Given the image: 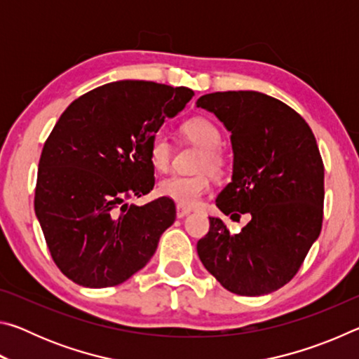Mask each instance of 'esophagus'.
<instances>
[{
  "mask_svg": "<svg viewBox=\"0 0 359 359\" xmlns=\"http://www.w3.org/2000/svg\"><path fill=\"white\" fill-rule=\"evenodd\" d=\"M190 209H185V208H180V205H177V209H175V215H177V218H184L187 215H190Z\"/></svg>",
  "mask_w": 359,
  "mask_h": 359,
  "instance_id": "obj_1",
  "label": "esophagus"
}]
</instances>
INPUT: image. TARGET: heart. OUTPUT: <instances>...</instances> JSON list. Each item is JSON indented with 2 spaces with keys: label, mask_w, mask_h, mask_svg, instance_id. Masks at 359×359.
Listing matches in <instances>:
<instances>
[{
  "label": "heart",
  "mask_w": 359,
  "mask_h": 359,
  "mask_svg": "<svg viewBox=\"0 0 359 359\" xmlns=\"http://www.w3.org/2000/svg\"><path fill=\"white\" fill-rule=\"evenodd\" d=\"M187 141L203 149L198 160V174L193 175H169L158 184V193L171 199L180 208H194L210 191L212 175H222L226 171L228 160L220 145L223 142L222 131L210 118L194 117L180 126ZM149 156L151 165L158 171H166L172 160V144L166 133L158 131L150 139Z\"/></svg>",
  "instance_id": "1"
}]
</instances>
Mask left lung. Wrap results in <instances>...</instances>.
I'll list each match as a JSON object with an SVG mask.
<instances>
[{"label": "left lung", "instance_id": "1", "mask_svg": "<svg viewBox=\"0 0 359 359\" xmlns=\"http://www.w3.org/2000/svg\"><path fill=\"white\" fill-rule=\"evenodd\" d=\"M196 106L231 133L233 177L217 208L233 220L252 217L238 234L209 217L199 259L231 293H272L296 276L320 236L325 168L317 141L299 114L264 93H209Z\"/></svg>", "mask_w": 359, "mask_h": 359}]
</instances>
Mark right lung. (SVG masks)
I'll return each mask as SVG.
<instances>
[{"instance_id":"obj_1","label":"right lung","mask_w":359,"mask_h":359,"mask_svg":"<svg viewBox=\"0 0 359 359\" xmlns=\"http://www.w3.org/2000/svg\"><path fill=\"white\" fill-rule=\"evenodd\" d=\"M193 90L120 81L72 101L47 137L39 160L34 212L58 269L88 288L115 287L154 257L175 220V205L158 198L126 199L155 185L151 136Z\"/></svg>"}]
</instances>
